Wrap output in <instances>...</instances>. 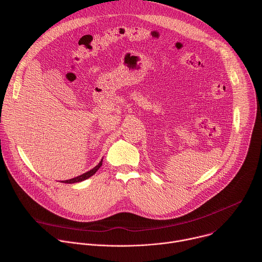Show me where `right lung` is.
<instances>
[{"instance_id":"1","label":"right lung","mask_w":262,"mask_h":262,"mask_svg":"<svg viewBox=\"0 0 262 262\" xmlns=\"http://www.w3.org/2000/svg\"><path fill=\"white\" fill-rule=\"evenodd\" d=\"M101 165H102V160L99 162V164L97 165V166H95L93 169H91L90 171H88V172H86V173H84V174H82V175H80V176H77V177H74V178H71V179H68V180H63V181H61V182H64V183H76V182H81V181H83V180H86V179H88L89 177H91L92 175H94L95 173H96V171L101 167Z\"/></svg>"}]
</instances>
